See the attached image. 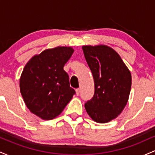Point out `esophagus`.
<instances>
[{
  "label": "esophagus",
  "instance_id": "obj_1",
  "mask_svg": "<svg viewBox=\"0 0 155 155\" xmlns=\"http://www.w3.org/2000/svg\"><path fill=\"white\" fill-rule=\"evenodd\" d=\"M76 95H79V94H80V90H79V89H76Z\"/></svg>",
  "mask_w": 155,
  "mask_h": 155
}]
</instances>
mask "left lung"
Listing matches in <instances>:
<instances>
[{
  "mask_svg": "<svg viewBox=\"0 0 155 155\" xmlns=\"http://www.w3.org/2000/svg\"><path fill=\"white\" fill-rule=\"evenodd\" d=\"M82 49L95 83L93 97L84 105L91 118L106 123L122 113L131 88V74L116 51L106 45Z\"/></svg>",
  "mask_w": 155,
  "mask_h": 155,
  "instance_id": "8db88e82",
  "label": "left lung"
}]
</instances>
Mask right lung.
Listing matches in <instances>:
<instances>
[{"label": "right lung", "instance_id": "obj_1", "mask_svg": "<svg viewBox=\"0 0 155 155\" xmlns=\"http://www.w3.org/2000/svg\"><path fill=\"white\" fill-rule=\"evenodd\" d=\"M74 51L67 47L46 49L33 56L23 69L21 94L28 109L43 120L58 117L76 93L63 70Z\"/></svg>", "mask_w": 155, "mask_h": 155}]
</instances>
